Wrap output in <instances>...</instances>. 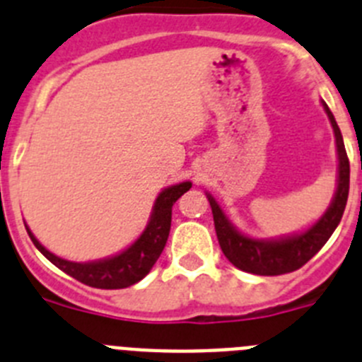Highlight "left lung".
Returning a JSON list of instances; mask_svg holds the SVG:
<instances>
[{
  "label": "left lung",
  "instance_id": "1",
  "mask_svg": "<svg viewBox=\"0 0 362 362\" xmlns=\"http://www.w3.org/2000/svg\"><path fill=\"white\" fill-rule=\"evenodd\" d=\"M323 108L327 112L332 128H334L339 169H337V187H335L332 204L328 205V209L314 226L308 227L303 233L288 234V236L283 238L256 240V238L240 233L230 223V220L226 216L214 197L205 193L211 204V211H213L214 229H216L221 250L226 254V258L240 270L258 276H279L298 270L299 267L305 265L312 256L319 252V249L328 242V238L332 236L335 227L339 226L344 207H346L348 189H350V162H348L339 126H337L334 115L325 103Z\"/></svg>",
  "mask_w": 362,
  "mask_h": 362
}]
</instances>
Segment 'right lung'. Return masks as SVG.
Wrapping results in <instances>:
<instances>
[{
	"mask_svg": "<svg viewBox=\"0 0 362 362\" xmlns=\"http://www.w3.org/2000/svg\"><path fill=\"white\" fill-rule=\"evenodd\" d=\"M189 189H191V182H180V184L165 187L155 200L148 226L142 230L141 236L122 252L110 256V258L97 259V262L77 263L59 258L37 242V238L32 234L27 223L25 227L39 252L47 259H50L57 269L66 272L71 278H76L77 281L88 286H95V288H126V286L141 281L155 265V262L164 250L165 242H168L173 204Z\"/></svg>",
	"mask_w": 362,
	"mask_h": 362,
	"instance_id": "add662e5",
	"label": "right lung"
}]
</instances>
